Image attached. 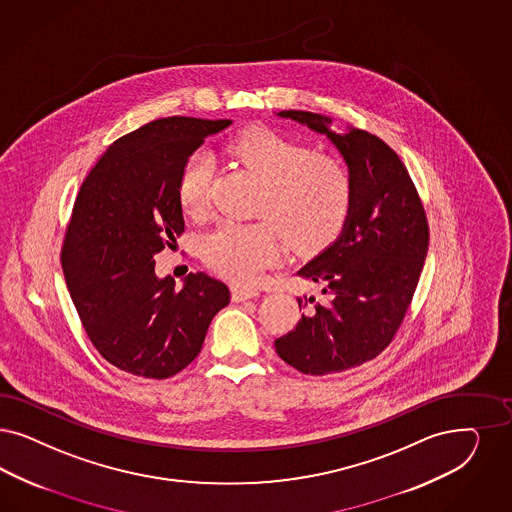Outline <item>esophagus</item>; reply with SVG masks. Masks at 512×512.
Returning <instances> with one entry per match:
<instances>
[{
    "instance_id": "34e87169",
    "label": "esophagus",
    "mask_w": 512,
    "mask_h": 512,
    "mask_svg": "<svg viewBox=\"0 0 512 512\" xmlns=\"http://www.w3.org/2000/svg\"><path fill=\"white\" fill-rule=\"evenodd\" d=\"M259 297V289L247 287V285H232V300L234 302H244V300L255 299Z\"/></svg>"
}]
</instances>
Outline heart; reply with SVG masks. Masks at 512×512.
<instances>
[{"mask_svg":"<svg viewBox=\"0 0 512 512\" xmlns=\"http://www.w3.org/2000/svg\"><path fill=\"white\" fill-rule=\"evenodd\" d=\"M232 153L263 181L257 204L263 219L223 221L204 238L202 255L213 270L236 282H255L280 259L283 242L297 253H312L340 232L352 202V179L342 160L268 128L244 132ZM213 168L206 149L185 162L177 187L185 213L206 210Z\"/></svg>","mask_w":512,"mask_h":512,"instance_id":"heart-1","label":"heart"}]
</instances>
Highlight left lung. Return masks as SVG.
I'll list each match as a JSON object with an SVG mask.
<instances>
[{"instance_id":"1","label":"left lung","mask_w":512,"mask_h":512,"mask_svg":"<svg viewBox=\"0 0 512 512\" xmlns=\"http://www.w3.org/2000/svg\"><path fill=\"white\" fill-rule=\"evenodd\" d=\"M335 145L352 179L350 212L335 242L297 276L321 289L299 325L274 342L293 369L323 376L359 367L382 352L405 318L427 255L422 202L397 153L365 130L310 111H280Z\"/></svg>"}]
</instances>
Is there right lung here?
I'll list each match as a JSON object with an SVG mask.
<instances>
[{
  "label": "right lung",
  "mask_w": 512,
  "mask_h": 512,
  "mask_svg": "<svg viewBox=\"0 0 512 512\" xmlns=\"http://www.w3.org/2000/svg\"><path fill=\"white\" fill-rule=\"evenodd\" d=\"M232 121L168 117L111 143L85 177L66 230L62 268L96 350L117 369L170 378L202 350L229 287L155 274V255L185 229L179 177L187 159Z\"/></svg>",
  "instance_id": "add662e5"
}]
</instances>
